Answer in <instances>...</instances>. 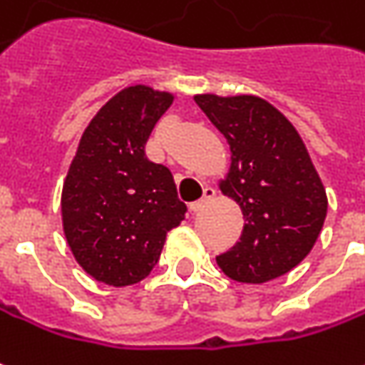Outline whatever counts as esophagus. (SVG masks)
I'll return each instance as SVG.
<instances>
[{"label":"esophagus","instance_id":"esophagus-1","mask_svg":"<svg viewBox=\"0 0 365 365\" xmlns=\"http://www.w3.org/2000/svg\"><path fill=\"white\" fill-rule=\"evenodd\" d=\"M213 197H215V190H213V187H205V190H203V197H201L200 201H193V203L190 205V209L193 211V213H197V211H201V209L205 207L207 203H211Z\"/></svg>","mask_w":365,"mask_h":365}]
</instances>
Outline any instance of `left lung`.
Listing matches in <instances>:
<instances>
[{"mask_svg": "<svg viewBox=\"0 0 365 365\" xmlns=\"http://www.w3.org/2000/svg\"><path fill=\"white\" fill-rule=\"evenodd\" d=\"M225 136L231 165L219 190L243 211V233L217 264L229 279L261 284L294 269L324 225L328 197L297 128L253 94H195Z\"/></svg>", "mask_w": 365, "mask_h": 365, "instance_id": "1", "label": "left lung"}]
</instances>
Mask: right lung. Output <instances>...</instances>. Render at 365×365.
Instances as JSON below:
<instances>
[{
  "label": "right lung",
  "instance_id": "obj_1",
  "mask_svg": "<svg viewBox=\"0 0 365 365\" xmlns=\"http://www.w3.org/2000/svg\"><path fill=\"white\" fill-rule=\"evenodd\" d=\"M172 103L174 94L128 86L96 112L78 142L63 183V229L76 262L98 282L146 279L168 231L185 217L172 172L144 150Z\"/></svg>",
  "mask_w": 365,
  "mask_h": 365
}]
</instances>
